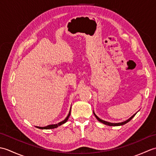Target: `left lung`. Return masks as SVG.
<instances>
[{
	"instance_id": "obj_1",
	"label": "left lung",
	"mask_w": 156,
	"mask_h": 156,
	"mask_svg": "<svg viewBox=\"0 0 156 156\" xmlns=\"http://www.w3.org/2000/svg\"><path fill=\"white\" fill-rule=\"evenodd\" d=\"M93 113H94V116H95V117L97 119V120L98 121H100V122H102V123L103 124H105V125H108V126H120V125H125V124H126V123H127V122H129V121H130L132 119H133L134 117H135V115L137 114V112L135 114H134L133 116H131V117L129 118V119H127V120H126L125 121H123V122H117V123H113V122H108V121H104V120H102L101 119H100L99 118L98 116H97V115H96L95 113H94V112L93 111Z\"/></svg>"
}]
</instances>
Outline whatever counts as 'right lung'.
Masks as SVG:
<instances>
[{
  "instance_id": "obj_1",
  "label": "right lung",
  "mask_w": 156,
  "mask_h": 156,
  "mask_svg": "<svg viewBox=\"0 0 156 156\" xmlns=\"http://www.w3.org/2000/svg\"><path fill=\"white\" fill-rule=\"evenodd\" d=\"M70 112H71V108H70V110H69V113H68V116H67V117H66V118L64 119V120L58 122V123H57V124L49 125L48 126H46V127H37H37H36L38 128V129H50L57 128V127H59V126H60V125H63L64 123H65V122L68 120V118L69 117V115H70Z\"/></svg>"
}]
</instances>
